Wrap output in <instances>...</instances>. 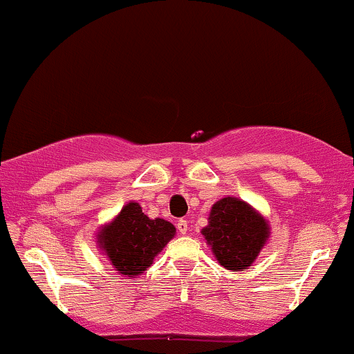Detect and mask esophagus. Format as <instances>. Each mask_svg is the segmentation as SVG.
<instances>
[{"label":"esophagus","instance_id":"1","mask_svg":"<svg viewBox=\"0 0 354 354\" xmlns=\"http://www.w3.org/2000/svg\"><path fill=\"white\" fill-rule=\"evenodd\" d=\"M176 228L181 234H186V231H188V221H186V219H178Z\"/></svg>","mask_w":354,"mask_h":354}]
</instances>
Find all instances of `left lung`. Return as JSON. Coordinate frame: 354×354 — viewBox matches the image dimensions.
Instances as JSON below:
<instances>
[{
    "mask_svg": "<svg viewBox=\"0 0 354 354\" xmlns=\"http://www.w3.org/2000/svg\"><path fill=\"white\" fill-rule=\"evenodd\" d=\"M268 231L265 219L250 205L228 196L213 205L208 226L201 233L219 265L239 271L254 261L270 236Z\"/></svg>",
    "mask_w": 354,
    "mask_h": 354,
    "instance_id": "8db88e82",
    "label": "left lung"
}]
</instances>
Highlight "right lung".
<instances>
[{
    "label": "right lung",
    "instance_id": "obj_1",
    "mask_svg": "<svg viewBox=\"0 0 354 354\" xmlns=\"http://www.w3.org/2000/svg\"><path fill=\"white\" fill-rule=\"evenodd\" d=\"M169 221L149 219L138 203H128L121 213L101 230L98 241L101 250L121 274L138 276L151 266L160 253L174 236Z\"/></svg>",
    "mask_w": 354,
    "mask_h": 354
}]
</instances>
